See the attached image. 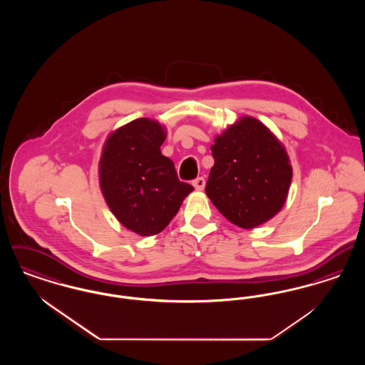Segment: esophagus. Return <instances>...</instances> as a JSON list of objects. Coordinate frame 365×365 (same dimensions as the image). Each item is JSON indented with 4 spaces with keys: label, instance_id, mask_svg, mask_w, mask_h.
<instances>
[{
    "label": "esophagus",
    "instance_id": "1",
    "mask_svg": "<svg viewBox=\"0 0 365 365\" xmlns=\"http://www.w3.org/2000/svg\"><path fill=\"white\" fill-rule=\"evenodd\" d=\"M192 186L195 187V190H204V187H205V179L201 178V176L197 178V179H194V180H192Z\"/></svg>",
    "mask_w": 365,
    "mask_h": 365
}]
</instances>
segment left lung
<instances>
[{
	"instance_id": "left-lung-1",
	"label": "left lung",
	"mask_w": 365,
	"mask_h": 365,
	"mask_svg": "<svg viewBox=\"0 0 365 365\" xmlns=\"http://www.w3.org/2000/svg\"><path fill=\"white\" fill-rule=\"evenodd\" d=\"M205 191L232 225L255 228L274 217L287 198L293 170L277 137L255 118H242L216 137Z\"/></svg>"
}]
</instances>
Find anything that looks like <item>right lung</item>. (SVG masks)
<instances>
[{
  "instance_id": "add662e5",
  "label": "right lung",
  "mask_w": 365,
  "mask_h": 365,
  "mask_svg": "<svg viewBox=\"0 0 365 365\" xmlns=\"http://www.w3.org/2000/svg\"><path fill=\"white\" fill-rule=\"evenodd\" d=\"M164 139L160 123L137 119L109 135L100 160L108 207L123 226L142 237L161 232L194 190L178 179L173 160L161 155Z\"/></svg>"
}]
</instances>
